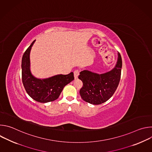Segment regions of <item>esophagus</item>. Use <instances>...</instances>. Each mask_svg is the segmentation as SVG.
<instances>
[{
    "mask_svg": "<svg viewBox=\"0 0 152 152\" xmlns=\"http://www.w3.org/2000/svg\"><path fill=\"white\" fill-rule=\"evenodd\" d=\"M79 75V71L78 70H76L74 71V76H75V79L78 77Z\"/></svg>",
    "mask_w": 152,
    "mask_h": 152,
    "instance_id": "34e87169",
    "label": "esophagus"
}]
</instances>
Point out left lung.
Listing matches in <instances>:
<instances>
[{
  "mask_svg": "<svg viewBox=\"0 0 152 152\" xmlns=\"http://www.w3.org/2000/svg\"><path fill=\"white\" fill-rule=\"evenodd\" d=\"M115 67L103 74H97L88 70L80 72L78 77L83 85L79 91L82 99L93 104H100L109 100L114 94L119 84L122 67L120 53Z\"/></svg>",
  "mask_w": 152,
  "mask_h": 152,
  "instance_id": "left-lung-1",
  "label": "left lung"
}]
</instances>
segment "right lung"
Segmentation results:
<instances>
[{"label":"right lung","instance_id":"add662e5","mask_svg":"<svg viewBox=\"0 0 152 152\" xmlns=\"http://www.w3.org/2000/svg\"><path fill=\"white\" fill-rule=\"evenodd\" d=\"M35 40L25 52L21 60V79L26 91L37 102L47 103L57 99L65 86L74 79L73 72L68 75H58L40 79L33 76L30 72V51Z\"/></svg>","mask_w":152,"mask_h":152}]
</instances>
